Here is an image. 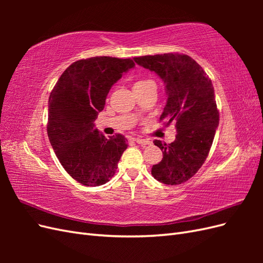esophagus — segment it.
Wrapping results in <instances>:
<instances>
[{"instance_id":"34e87169","label":"esophagus","mask_w":263,"mask_h":263,"mask_svg":"<svg viewBox=\"0 0 263 263\" xmlns=\"http://www.w3.org/2000/svg\"><path fill=\"white\" fill-rule=\"evenodd\" d=\"M134 141L137 142V144H139V145H142V146H146V145H150L151 144L150 140H148V139H141V138H135Z\"/></svg>"}]
</instances>
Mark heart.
<instances>
[{"instance_id": "heart-1", "label": "heart", "mask_w": 263, "mask_h": 263, "mask_svg": "<svg viewBox=\"0 0 263 263\" xmlns=\"http://www.w3.org/2000/svg\"><path fill=\"white\" fill-rule=\"evenodd\" d=\"M148 82H150V80H139V81H137L136 83H135V85H134V86H137V85H142V84L148 83Z\"/></svg>"}]
</instances>
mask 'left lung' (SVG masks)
I'll use <instances>...</instances> for the list:
<instances>
[{
	"instance_id": "obj_1",
	"label": "left lung",
	"mask_w": 263,
	"mask_h": 263,
	"mask_svg": "<svg viewBox=\"0 0 263 263\" xmlns=\"http://www.w3.org/2000/svg\"><path fill=\"white\" fill-rule=\"evenodd\" d=\"M154 71L165 84L166 104L160 121L176 122V140L155 145L162 150V160L153 165L151 174L161 183L178 185L192 178L209 156L219 113L211 79L187 54L161 53L134 59Z\"/></svg>"
}]
</instances>
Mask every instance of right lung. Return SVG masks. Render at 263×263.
Segmentation results:
<instances>
[{"label": "right lung", "mask_w": 263, "mask_h": 263, "mask_svg": "<svg viewBox=\"0 0 263 263\" xmlns=\"http://www.w3.org/2000/svg\"><path fill=\"white\" fill-rule=\"evenodd\" d=\"M135 67L133 59L92 57L69 66L48 102L49 141L61 165L85 186L105 184L127 149L121 134L108 139L94 127L110 87Z\"/></svg>", "instance_id": "right-lung-1"}]
</instances>
